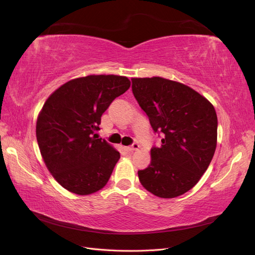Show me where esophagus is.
Here are the masks:
<instances>
[{"mask_svg": "<svg viewBox=\"0 0 255 255\" xmlns=\"http://www.w3.org/2000/svg\"><path fill=\"white\" fill-rule=\"evenodd\" d=\"M138 148H139V144H138L137 142H133L132 145L128 146V151H135V150H138Z\"/></svg>", "mask_w": 255, "mask_h": 255, "instance_id": "esophagus-1", "label": "esophagus"}]
</instances>
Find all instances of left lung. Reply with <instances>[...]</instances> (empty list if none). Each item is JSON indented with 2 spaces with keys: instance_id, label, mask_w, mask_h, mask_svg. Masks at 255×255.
Instances as JSON below:
<instances>
[{
  "instance_id": "8db88e82",
  "label": "left lung",
  "mask_w": 255,
  "mask_h": 255,
  "mask_svg": "<svg viewBox=\"0 0 255 255\" xmlns=\"http://www.w3.org/2000/svg\"><path fill=\"white\" fill-rule=\"evenodd\" d=\"M136 101L161 144L151 149V164L138 171L142 186L160 198L190 190L210 166L217 144L214 106L186 85L163 78L132 79Z\"/></svg>"
}]
</instances>
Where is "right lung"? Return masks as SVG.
Instances as JSON below:
<instances>
[{"label": "right lung", "mask_w": 255, "mask_h": 255, "mask_svg": "<svg viewBox=\"0 0 255 255\" xmlns=\"http://www.w3.org/2000/svg\"><path fill=\"white\" fill-rule=\"evenodd\" d=\"M129 85L126 76L89 75L67 82L45 101L37 141L45 166L67 190L85 196L109 182L120 153L96 133L103 113Z\"/></svg>", "instance_id": "right-lung-1"}]
</instances>
